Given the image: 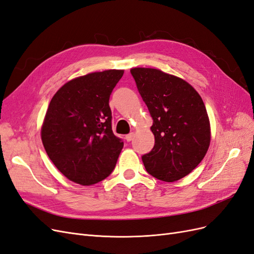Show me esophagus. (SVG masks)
<instances>
[{"mask_svg":"<svg viewBox=\"0 0 254 254\" xmlns=\"http://www.w3.org/2000/svg\"><path fill=\"white\" fill-rule=\"evenodd\" d=\"M133 137H134V133H132V132H131V133L127 134L125 139H126V141H127V142H131V141L133 140Z\"/></svg>","mask_w":254,"mask_h":254,"instance_id":"1","label":"esophagus"}]
</instances>
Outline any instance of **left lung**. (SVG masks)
Instances as JSON below:
<instances>
[{
	"instance_id": "left-lung-1",
	"label": "left lung",
	"mask_w": 254,
	"mask_h": 254,
	"mask_svg": "<svg viewBox=\"0 0 254 254\" xmlns=\"http://www.w3.org/2000/svg\"><path fill=\"white\" fill-rule=\"evenodd\" d=\"M153 120L155 146L142 157L148 174L174 182L201 162L211 141L210 121L198 92L177 76L157 68L130 70Z\"/></svg>"
}]
</instances>
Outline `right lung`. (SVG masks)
I'll list each match as a JSON object with an SVG mask.
<instances>
[{
  "instance_id": "right-lung-1",
  "label": "right lung",
  "mask_w": 254,
  "mask_h": 254,
  "mask_svg": "<svg viewBox=\"0 0 254 254\" xmlns=\"http://www.w3.org/2000/svg\"><path fill=\"white\" fill-rule=\"evenodd\" d=\"M123 70L90 73L53 96L41 128L49 158L68 180L91 186L114 170L124 143L111 126L109 98Z\"/></svg>"
}]
</instances>
